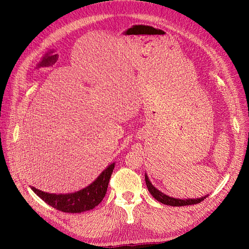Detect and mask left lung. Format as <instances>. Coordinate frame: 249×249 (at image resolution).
<instances>
[{"label": "left lung", "mask_w": 249, "mask_h": 249, "mask_svg": "<svg viewBox=\"0 0 249 249\" xmlns=\"http://www.w3.org/2000/svg\"><path fill=\"white\" fill-rule=\"evenodd\" d=\"M145 183L147 186V189L149 191V193L153 195V197H155V199H157L158 201H160L161 203H164V205L167 206H171V207H184V206H191V205H196V203L201 202L203 199H205L207 196H203L200 198H196V199H178V198H172L168 195L164 194L162 192H160L158 189L152 185V183L149 182V179L147 178V176L145 175Z\"/></svg>", "instance_id": "8db88e82"}]
</instances>
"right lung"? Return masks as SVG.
Segmentation results:
<instances>
[{
  "label": "right lung",
  "mask_w": 249,
  "mask_h": 249,
  "mask_svg": "<svg viewBox=\"0 0 249 249\" xmlns=\"http://www.w3.org/2000/svg\"><path fill=\"white\" fill-rule=\"evenodd\" d=\"M114 163L105 169L94 182L85 189L71 194H51L31 187L35 194L48 205L64 213H82L92 210L103 200L107 192L109 179L114 169Z\"/></svg>",
  "instance_id": "right-lung-1"
}]
</instances>
